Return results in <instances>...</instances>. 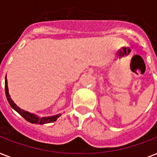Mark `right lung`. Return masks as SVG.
<instances>
[{"label": "right lung", "instance_id": "1", "mask_svg": "<svg viewBox=\"0 0 157 157\" xmlns=\"http://www.w3.org/2000/svg\"><path fill=\"white\" fill-rule=\"evenodd\" d=\"M6 85H5V90H6V98H7V100H8L9 103L11 106V107L13 108V110H15L16 112H18V114L21 115L22 117L28 121V122H30L32 124H48V123H52V122L56 121L57 119L59 118L61 114L54 115L52 117H40L37 115L34 114V113H31V112H28L27 111L23 109H21L20 107H18L17 105L14 103L12 98H10V95L9 94V89H8V82H7V79L6 77Z\"/></svg>", "mask_w": 157, "mask_h": 157}]
</instances>
